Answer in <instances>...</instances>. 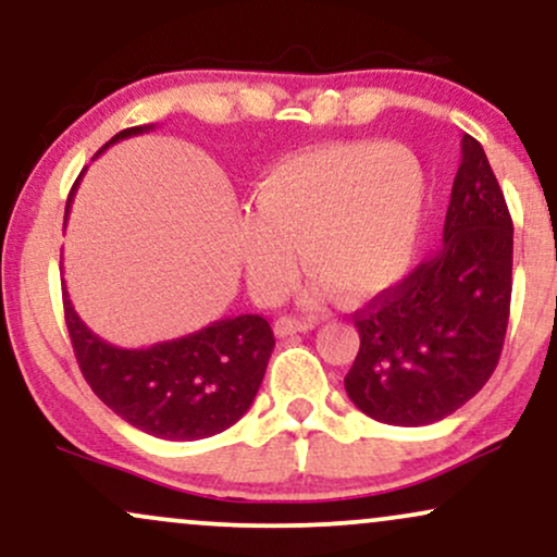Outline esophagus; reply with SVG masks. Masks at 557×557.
Returning <instances> with one entry per match:
<instances>
[{
  "instance_id": "esophagus-1",
  "label": "esophagus",
  "mask_w": 557,
  "mask_h": 557,
  "mask_svg": "<svg viewBox=\"0 0 557 557\" xmlns=\"http://www.w3.org/2000/svg\"><path fill=\"white\" fill-rule=\"evenodd\" d=\"M317 327V319L314 317H280L277 322H274V332H277L280 337L285 335H296V332H309Z\"/></svg>"
}]
</instances>
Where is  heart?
Instances as JSON below:
<instances>
[{
  "mask_svg": "<svg viewBox=\"0 0 557 557\" xmlns=\"http://www.w3.org/2000/svg\"><path fill=\"white\" fill-rule=\"evenodd\" d=\"M426 203L419 157L400 144L345 140L280 159L238 220L248 283L264 298L293 285L300 248L319 287L359 304L408 272Z\"/></svg>",
  "mask_w": 557,
  "mask_h": 557,
  "instance_id": "b5f03b06",
  "label": "heart"
}]
</instances>
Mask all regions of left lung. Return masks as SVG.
I'll list each match as a JSON object with an SVG mask.
<instances>
[{
    "label": "left lung",
    "instance_id": "8db88e82",
    "mask_svg": "<svg viewBox=\"0 0 557 557\" xmlns=\"http://www.w3.org/2000/svg\"><path fill=\"white\" fill-rule=\"evenodd\" d=\"M510 287L513 222L482 144L463 136L440 251L354 314L348 398L382 424L450 417L500 361Z\"/></svg>",
    "mask_w": 557,
    "mask_h": 557
}]
</instances>
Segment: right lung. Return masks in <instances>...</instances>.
Instances as JSON below:
<instances>
[{"label": "right lung", "instance_id": "right-lung-1", "mask_svg": "<svg viewBox=\"0 0 557 557\" xmlns=\"http://www.w3.org/2000/svg\"><path fill=\"white\" fill-rule=\"evenodd\" d=\"M151 127L120 131L104 149ZM62 304L75 359L99 400L136 430L172 443L212 437L233 426L257 398L274 348L270 322L259 314L220 319L194 335L149 348H117L83 324L67 287H62Z\"/></svg>", "mask_w": 557, "mask_h": 557}]
</instances>
